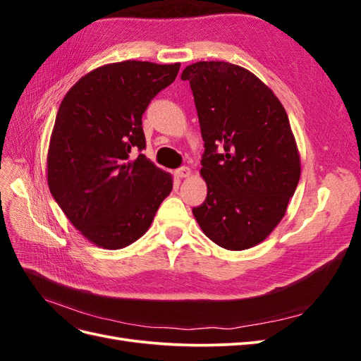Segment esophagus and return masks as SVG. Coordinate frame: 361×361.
<instances>
[{"mask_svg": "<svg viewBox=\"0 0 361 361\" xmlns=\"http://www.w3.org/2000/svg\"><path fill=\"white\" fill-rule=\"evenodd\" d=\"M176 174H178V176L179 178H188L190 176V174H191V169L190 167H180L178 171H176Z\"/></svg>", "mask_w": 361, "mask_h": 361, "instance_id": "esophagus-1", "label": "esophagus"}]
</instances>
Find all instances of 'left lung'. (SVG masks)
<instances>
[{
	"mask_svg": "<svg viewBox=\"0 0 361 361\" xmlns=\"http://www.w3.org/2000/svg\"><path fill=\"white\" fill-rule=\"evenodd\" d=\"M197 108L207 185L192 214L226 250L260 244L285 216L301 174L297 141L279 97L255 73L227 61L183 69Z\"/></svg>",
	"mask_w": 361,
	"mask_h": 361,
	"instance_id": "1",
	"label": "left lung"
}]
</instances>
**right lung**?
<instances>
[{"mask_svg": "<svg viewBox=\"0 0 361 361\" xmlns=\"http://www.w3.org/2000/svg\"><path fill=\"white\" fill-rule=\"evenodd\" d=\"M179 68L137 60L105 64L84 75L60 104L48 187L76 231L97 247L135 243L173 190L171 174L137 152L146 147L143 113Z\"/></svg>", "mask_w": 361, "mask_h": 361, "instance_id": "right-lung-1", "label": "right lung"}]
</instances>
